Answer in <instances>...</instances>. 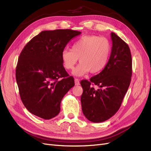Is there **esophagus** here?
Returning a JSON list of instances; mask_svg holds the SVG:
<instances>
[{
	"mask_svg": "<svg viewBox=\"0 0 151 151\" xmlns=\"http://www.w3.org/2000/svg\"><path fill=\"white\" fill-rule=\"evenodd\" d=\"M74 82H75V85H76V86H78V85H79L80 84V83H79V79H74Z\"/></svg>",
	"mask_w": 151,
	"mask_h": 151,
	"instance_id": "esophagus-1",
	"label": "esophagus"
}]
</instances>
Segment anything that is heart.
I'll return each instance as SVG.
<instances>
[{"instance_id":"heart-1","label":"heart","mask_w":151,"mask_h":151,"mask_svg":"<svg viewBox=\"0 0 151 151\" xmlns=\"http://www.w3.org/2000/svg\"><path fill=\"white\" fill-rule=\"evenodd\" d=\"M111 52V45L106 38L85 35L74 42L72 50H63L61 58L63 67L67 70H72L79 58L80 63L73 71V74L79 77L89 71L96 74L103 70L108 62Z\"/></svg>"}]
</instances>
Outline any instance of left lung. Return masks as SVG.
Returning <instances> with one entry per match:
<instances>
[{"label":"left lung","mask_w":151,"mask_h":151,"mask_svg":"<svg viewBox=\"0 0 151 151\" xmlns=\"http://www.w3.org/2000/svg\"><path fill=\"white\" fill-rule=\"evenodd\" d=\"M110 57L104 69L90 81L83 80L82 110L88 120L99 123L108 120L119 109L132 77V56L129 45L115 33H111ZM99 87L94 90L90 86Z\"/></svg>","instance_id":"1"}]
</instances>
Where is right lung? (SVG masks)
Wrapping results in <instances>:
<instances>
[{"mask_svg":"<svg viewBox=\"0 0 151 151\" xmlns=\"http://www.w3.org/2000/svg\"><path fill=\"white\" fill-rule=\"evenodd\" d=\"M81 32L72 29L43 31L32 38L18 58L16 79L26 108L45 120L56 116L65 94L74 86L63 65L61 54Z\"/></svg>","mask_w":151,"mask_h":151,"instance_id":"right-lung-1","label":"right lung"}]
</instances>
